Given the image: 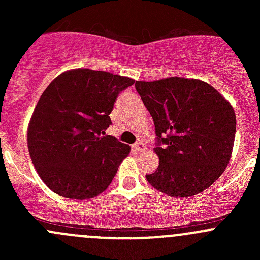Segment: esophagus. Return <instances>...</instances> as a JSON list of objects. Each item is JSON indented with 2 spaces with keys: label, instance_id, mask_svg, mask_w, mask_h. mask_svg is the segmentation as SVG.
I'll return each mask as SVG.
<instances>
[{
  "label": "esophagus",
  "instance_id": "esophagus-1",
  "mask_svg": "<svg viewBox=\"0 0 260 260\" xmlns=\"http://www.w3.org/2000/svg\"><path fill=\"white\" fill-rule=\"evenodd\" d=\"M133 148H135L137 152H143L146 149L145 146H143V143H141V142H138V143H136V145H133Z\"/></svg>",
  "mask_w": 260,
  "mask_h": 260
}]
</instances>
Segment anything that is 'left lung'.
<instances>
[{
  "label": "left lung",
  "instance_id": "obj_1",
  "mask_svg": "<svg viewBox=\"0 0 260 260\" xmlns=\"http://www.w3.org/2000/svg\"><path fill=\"white\" fill-rule=\"evenodd\" d=\"M136 89L153 118L157 135L153 151L159 165L146 175L149 185L174 198L208 190L233 153L237 117L232 104L199 79L136 81Z\"/></svg>",
  "mask_w": 260,
  "mask_h": 260
}]
</instances>
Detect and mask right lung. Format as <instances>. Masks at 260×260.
<instances>
[{"mask_svg": "<svg viewBox=\"0 0 260 260\" xmlns=\"http://www.w3.org/2000/svg\"><path fill=\"white\" fill-rule=\"evenodd\" d=\"M135 80L86 68L57 75L44 90L27 127L40 179L64 198L91 199L108 188L131 147L102 136L118 94Z\"/></svg>", "mask_w": 260, "mask_h": 260, "instance_id": "add662e5", "label": "right lung"}]
</instances>
